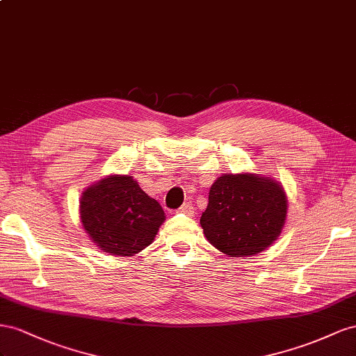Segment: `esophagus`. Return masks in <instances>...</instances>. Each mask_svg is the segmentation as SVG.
<instances>
[{
	"mask_svg": "<svg viewBox=\"0 0 356 356\" xmlns=\"http://www.w3.org/2000/svg\"><path fill=\"white\" fill-rule=\"evenodd\" d=\"M177 211H179V213H184V215H186V216H194L195 209H194V206L191 204V202H185V204L181 206Z\"/></svg>",
	"mask_w": 356,
	"mask_h": 356,
	"instance_id": "obj_1",
	"label": "esophagus"
}]
</instances>
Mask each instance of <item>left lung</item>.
<instances>
[{"instance_id":"1","label":"left lung","mask_w":356,"mask_h":356,"mask_svg":"<svg viewBox=\"0 0 356 356\" xmlns=\"http://www.w3.org/2000/svg\"><path fill=\"white\" fill-rule=\"evenodd\" d=\"M288 198L279 181L250 172L223 175L209 192L200 223L210 245L228 257H255L277 240Z\"/></svg>"}]
</instances>
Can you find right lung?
Listing matches in <instances>:
<instances>
[{"label": "right lung", "instance_id": "add662e5", "mask_svg": "<svg viewBox=\"0 0 356 356\" xmlns=\"http://www.w3.org/2000/svg\"><path fill=\"white\" fill-rule=\"evenodd\" d=\"M80 220L101 250L133 257L152 245L165 215L133 176L111 175L85 189Z\"/></svg>", "mask_w": 356, "mask_h": 356}]
</instances>
